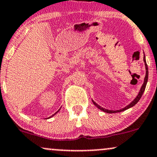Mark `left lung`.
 <instances>
[{
  "mask_svg": "<svg viewBox=\"0 0 157 157\" xmlns=\"http://www.w3.org/2000/svg\"><path fill=\"white\" fill-rule=\"evenodd\" d=\"M144 65H145V68H146V75H145V77H144V83H143L142 86V88H141V89H140V91H139V94H138V95H137V97L135 99H134L133 101H132V102L130 103V104L127 105V106H126V107L123 108V109H119V110H115H115H109V109H104V108L101 107V106H100L99 105L96 104V103L94 102V101H92L93 104H94V105H95V106H97V107H98V109H99L102 110V111H104V112H105V113H120V112H123V111H124V110H126V109H129V108L132 107V106H135V105L138 102H139V100H140V98H142V96L143 93H144V89H145L146 85H147V79H148V68H147V63H146L145 56H144Z\"/></svg>",
  "mask_w": 157,
  "mask_h": 157,
  "instance_id": "8db88e82",
  "label": "left lung"
}]
</instances>
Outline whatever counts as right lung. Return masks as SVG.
I'll use <instances>...</instances> for the list:
<instances>
[{
    "mask_svg": "<svg viewBox=\"0 0 157 157\" xmlns=\"http://www.w3.org/2000/svg\"><path fill=\"white\" fill-rule=\"evenodd\" d=\"M59 110H58V111H57V112H56V113H58V112H59ZM56 113H54V114H53V115H51V117H50V118H51V117H52V116H53V115H54L55 114H56Z\"/></svg>",
    "mask_w": 157,
    "mask_h": 157,
    "instance_id": "1",
    "label": "right lung"
}]
</instances>
